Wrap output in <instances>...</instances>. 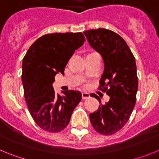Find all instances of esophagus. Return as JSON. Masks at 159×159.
<instances>
[{"label":"esophagus","mask_w":159,"mask_h":159,"mask_svg":"<svg viewBox=\"0 0 159 159\" xmlns=\"http://www.w3.org/2000/svg\"><path fill=\"white\" fill-rule=\"evenodd\" d=\"M90 97V94L88 92H82V98L83 99H88Z\"/></svg>","instance_id":"esophagus-1"}]
</instances>
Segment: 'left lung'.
Wrapping results in <instances>:
<instances>
[{
  "label": "left lung",
  "instance_id": "8db88e82",
  "mask_svg": "<svg viewBox=\"0 0 159 159\" xmlns=\"http://www.w3.org/2000/svg\"><path fill=\"white\" fill-rule=\"evenodd\" d=\"M90 45L102 56L104 70L99 88L110 96L104 105L89 115L90 121L97 132L111 135L124 127L136 102L138 77L135 59L121 36L105 29L84 32ZM99 102L100 99L95 94Z\"/></svg>",
  "mask_w": 159,
  "mask_h": 159
}]
</instances>
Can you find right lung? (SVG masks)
I'll return each mask as SVG.
<instances>
[{
	"label": "right lung",
	"instance_id": "1",
	"mask_svg": "<svg viewBox=\"0 0 159 159\" xmlns=\"http://www.w3.org/2000/svg\"><path fill=\"white\" fill-rule=\"evenodd\" d=\"M81 32L51 33L38 38L22 62V84L25 101L36 124L48 132H60L69 123L71 114L81 101L79 91L56 94L52 84L64 71L74 52L84 44Z\"/></svg>",
	"mask_w": 159,
	"mask_h": 159
}]
</instances>
